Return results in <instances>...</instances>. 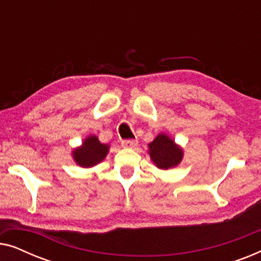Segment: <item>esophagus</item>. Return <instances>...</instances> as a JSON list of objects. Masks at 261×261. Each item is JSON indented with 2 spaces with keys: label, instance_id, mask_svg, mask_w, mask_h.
<instances>
[{
  "label": "esophagus",
  "instance_id": "34e87169",
  "mask_svg": "<svg viewBox=\"0 0 261 261\" xmlns=\"http://www.w3.org/2000/svg\"><path fill=\"white\" fill-rule=\"evenodd\" d=\"M122 146L127 148H134L138 146V141L137 140H123L122 141Z\"/></svg>",
  "mask_w": 261,
  "mask_h": 261
}]
</instances>
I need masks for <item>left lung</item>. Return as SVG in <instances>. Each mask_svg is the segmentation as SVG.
I'll list each match as a JSON object with an SVG mask.
<instances>
[{"mask_svg":"<svg viewBox=\"0 0 261 261\" xmlns=\"http://www.w3.org/2000/svg\"><path fill=\"white\" fill-rule=\"evenodd\" d=\"M148 154L159 170H170L181 163L184 151L172 138L165 133H159L154 140L148 144Z\"/></svg>","mask_w":261,"mask_h":261,"instance_id":"obj_1","label":"left lung"}]
</instances>
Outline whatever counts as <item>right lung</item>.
Here are the masks:
<instances>
[{
    "instance_id": "obj_1",
    "label": "right lung",
    "mask_w": 261,
    "mask_h": 261,
    "mask_svg": "<svg viewBox=\"0 0 261 261\" xmlns=\"http://www.w3.org/2000/svg\"><path fill=\"white\" fill-rule=\"evenodd\" d=\"M110 148V145L102 144L96 135L91 134L82 141V145L72 149V158L78 166L89 169L106 159Z\"/></svg>"
}]
</instances>
